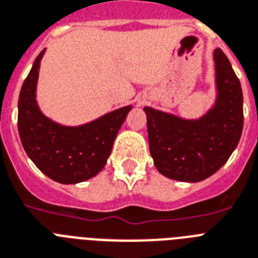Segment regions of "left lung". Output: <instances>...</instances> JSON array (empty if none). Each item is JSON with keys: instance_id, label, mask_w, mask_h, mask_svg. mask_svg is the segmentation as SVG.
<instances>
[{"instance_id": "8db88e82", "label": "left lung", "mask_w": 258, "mask_h": 258, "mask_svg": "<svg viewBox=\"0 0 258 258\" xmlns=\"http://www.w3.org/2000/svg\"><path fill=\"white\" fill-rule=\"evenodd\" d=\"M217 100L199 119H184L145 106L150 156L161 174L199 182L228 161L244 126L242 90L229 59L214 50Z\"/></svg>"}]
</instances>
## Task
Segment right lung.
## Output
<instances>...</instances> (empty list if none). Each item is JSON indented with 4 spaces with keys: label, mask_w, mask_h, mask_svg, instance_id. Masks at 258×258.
<instances>
[{
    "label": "right lung",
    "mask_w": 258,
    "mask_h": 258,
    "mask_svg": "<svg viewBox=\"0 0 258 258\" xmlns=\"http://www.w3.org/2000/svg\"><path fill=\"white\" fill-rule=\"evenodd\" d=\"M44 51L34 59L22 84L18 98V133L25 152L41 172L59 184H77L102 170L132 106L113 110L80 126H63L47 118L36 101Z\"/></svg>",
    "instance_id": "obj_1"
}]
</instances>
